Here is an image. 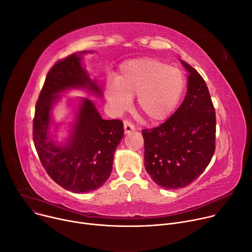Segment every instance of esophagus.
<instances>
[{
    "label": "esophagus",
    "mask_w": 252,
    "mask_h": 252,
    "mask_svg": "<svg viewBox=\"0 0 252 252\" xmlns=\"http://www.w3.org/2000/svg\"><path fill=\"white\" fill-rule=\"evenodd\" d=\"M135 130V126L133 125L132 122H130L129 120H125L124 121V131L126 134H129L131 132H133Z\"/></svg>",
    "instance_id": "1"
}]
</instances>
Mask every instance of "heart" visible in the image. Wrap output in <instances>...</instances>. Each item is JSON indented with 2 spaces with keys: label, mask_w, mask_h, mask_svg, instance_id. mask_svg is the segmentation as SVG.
Returning <instances> with one entry per match:
<instances>
[{
  "label": "heart",
  "mask_w": 252,
  "mask_h": 252,
  "mask_svg": "<svg viewBox=\"0 0 252 252\" xmlns=\"http://www.w3.org/2000/svg\"><path fill=\"white\" fill-rule=\"evenodd\" d=\"M184 89V77L177 68L155 58L128 61L120 67L117 79L107 84L109 102L119 112L131 105L137 96L139 111L151 123L168 117L177 106Z\"/></svg>",
  "instance_id": "1"
}]
</instances>
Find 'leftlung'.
<instances>
[{"mask_svg":"<svg viewBox=\"0 0 252 252\" xmlns=\"http://www.w3.org/2000/svg\"><path fill=\"white\" fill-rule=\"evenodd\" d=\"M189 72L187 94L167 121L143 129L144 165L151 179L165 189H179L198 178L215 151L216 116L202 76Z\"/></svg>","mask_w":252,"mask_h":252,"instance_id":"left-lung-1","label":"left lung"}]
</instances>
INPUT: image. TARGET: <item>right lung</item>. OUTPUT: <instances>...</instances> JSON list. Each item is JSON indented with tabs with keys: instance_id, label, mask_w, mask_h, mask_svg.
Wrapping results in <instances>:
<instances>
[{
	"instance_id": "add662e5",
	"label": "right lung",
	"mask_w": 252,
	"mask_h": 252,
	"mask_svg": "<svg viewBox=\"0 0 252 252\" xmlns=\"http://www.w3.org/2000/svg\"><path fill=\"white\" fill-rule=\"evenodd\" d=\"M80 57L81 54H71L49 70L33 121V141L46 172L58 185L75 193L96 190L107 181L114 152L124 135L121 120H103L94 103L84 98L68 143L61 146L49 140L51 108L60 97L58 93L70 88H86L102 94L82 68Z\"/></svg>"
}]
</instances>
